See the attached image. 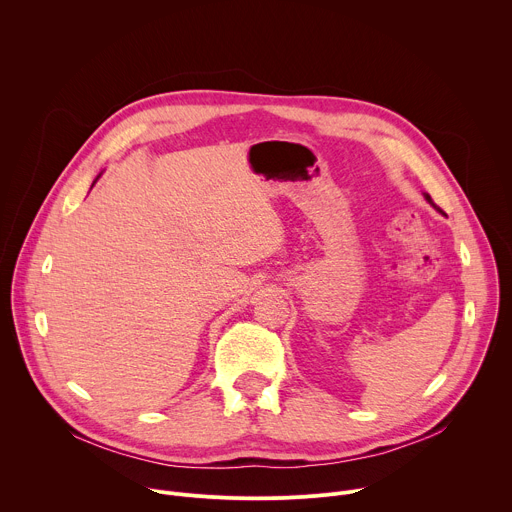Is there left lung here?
Here are the masks:
<instances>
[{
  "label": "left lung",
  "instance_id": "left-lung-1",
  "mask_svg": "<svg viewBox=\"0 0 512 512\" xmlns=\"http://www.w3.org/2000/svg\"><path fill=\"white\" fill-rule=\"evenodd\" d=\"M423 196H425V200H427L429 204H433V200H431V196H429V194H423ZM433 206H435V204H433Z\"/></svg>",
  "mask_w": 512,
  "mask_h": 512
}]
</instances>
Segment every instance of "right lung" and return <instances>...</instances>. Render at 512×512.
I'll list each match as a JSON object with an SVG mask.
<instances>
[{
  "label": "right lung",
  "instance_id": "1",
  "mask_svg": "<svg viewBox=\"0 0 512 512\" xmlns=\"http://www.w3.org/2000/svg\"><path fill=\"white\" fill-rule=\"evenodd\" d=\"M99 176H101V174H99ZM99 176H97V178H95V182H97V180H99ZM95 182H93V184H95Z\"/></svg>",
  "mask_w": 512,
  "mask_h": 512
}]
</instances>
